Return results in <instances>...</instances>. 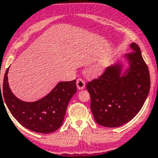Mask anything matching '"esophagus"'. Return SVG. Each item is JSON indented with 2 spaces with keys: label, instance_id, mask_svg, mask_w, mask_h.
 I'll use <instances>...</instances> for the list:
<instances>
[{
  "label": "esophagus",
  "instance_id": "34e87169",
  "mask_svg": "<svg viewBox=\"0 0 158 158\" xmlns=\"http://www.w3.org/2000/svg\"><path fill=\"white\" fill-rule=\"evenodd\" d=\"M85 86V81L82 79V78H78L77 80V87L78 89H83Z\"/></svg>",
  "mask_w": 158,
  "mask_h": 158
}]
</instances>
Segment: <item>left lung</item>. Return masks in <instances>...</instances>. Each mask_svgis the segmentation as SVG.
<instances>
[{"mask_svg":"<svg viewBox=\"0 0 158 158\" xmlns=\"http://www.w3.org/2000/svg\"><path fill=\"white\" fill-rule=\"evenodd\" d=\"M131 47L133 51L125 55L130 66L123 74L122 65L115 64L86 85L95 120L103 127H117L131 121L150 92V73L140 48L135 43Z\"/></svg>","mask_w":158,"mask_h":158,"instance_id":"left-lung-1","label":"left lung"}]
</instances>
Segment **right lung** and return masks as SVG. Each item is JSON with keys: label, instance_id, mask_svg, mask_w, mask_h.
<instances>
[{"label": "right lung", "instance_id": "1", "mask_svg": "<svg viewBox=\"0 0 158 158\" xmlns=\"http://www.w3.org/2000/svg\"><path fill=\"white\" fill-rule=\"evenodd\" d=\"M8 68L5 72L0 101L22 126L41 134L52 133L62 126L69 100L77 93L76 80L59 82L48 95L35 102L19 100L11 91L8 82ZM5 105V104H4ZM6 109V108H5Z\"/></svg>", "mask_w": 158, "mask_h": 158}]
</instances>
